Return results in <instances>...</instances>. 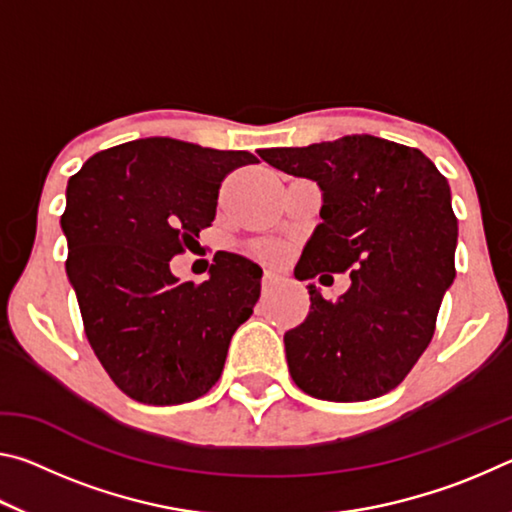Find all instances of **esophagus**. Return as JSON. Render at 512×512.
<instances>
[{
    "mask_svg": "<svg viewBox=\"0 0 512 512\" xmlns=\"http://www.w3.org/2000/svg\"><path fill=\"white\" fill-rule=\"evenodd\" d=\"M275 282H277V275H275L273 271H266V273H264V277H262V289H264V291L273 289V287H275Z\"/></svg>",
    "mask_w": 512,
    "mask_h": 512,
    "instance_id": "obj_1",
    "label": "esophagus"
}]
</instances>
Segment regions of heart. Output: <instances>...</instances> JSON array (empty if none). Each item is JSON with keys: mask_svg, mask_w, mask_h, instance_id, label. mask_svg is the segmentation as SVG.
Masks as SVG:
<instances>
[{"mask_svg": "<svg viewBox=\"0 0 512 512\" xmlns=\"http://www.w3.org/2000/svg\"><path fill=\"white\" fill-rule=\"evenodd\" d=\"M266 250H268V253H273V250H271V248H266Z\"/></svg>", "mask_w": 512, "mask_h": 512, "instance_id": "obj_1", "label": "heart"}]
</instances>
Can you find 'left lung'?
<instances>
[{"label":"left lung","mask_w":512,"mask_h":512,"mask_svg":"<svg viewBox=\"0 0 512 512\" xmlns=\"http://www.w3.org/2000/svg\"><path fill=\"white\" fill-rule=\"evenodd\" d=\"M289 176L314 180L323 207L296 264L320 284L350 271L332 302L309 284V316L284 334L293 381L329 402H363L409 375L454 282L458 221L452 192L427 155L375 135H345L300 149H262Z\"/></svg>","instance_id":"8db88e82"}]
</instances>
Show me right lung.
<instances>
[{
  "mask_svg": "<svg viewBox=\"0 0 512 512\" xmlns=\"http://www.w3.org/2000/svg\"><path fill=\"white\" fill-rule=\"evenodd\" d=\"M253 162L248 151L146 137L94 153L69 178L65 271L94 354L137 402L205 395L253 314L262 268L250 259L221 250L203 284L180 282L169 268L212 225L221 180Z\"/></svg>",
  "mask_w": 512,
  "mask_h": 512,
  "instance_id": "obj_1",
  "label": "right lung"
}]
</instances>
